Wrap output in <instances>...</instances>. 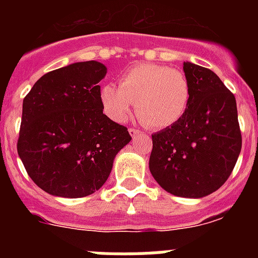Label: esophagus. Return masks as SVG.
<instances>
[{
	"label": "esophagus",
	"instance_id": "esophagus-1",
	"mask_svg": "<svg viewBox=\"0 0 258 258\" xmlns=\"http://www.w3.org/2000/svg\"><path fill=\"white\" fill-rule=\"evenodd\" d=\"M129 134L134 138V137H138L140 134H142V132L138 131V129H134V127H131V129H129Z\"/></svg>",
	"mask_w": 258,
	"mask_h": 258
}]
</instances>
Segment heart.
I'll list each match as a JSON object with an SVG mask.
<instances>
[{
  "label": "heart",
  "instance_id": "1",
  "mask_svg": "<svg viewBox=\"0 0 258 258\" xmlns=\"http://www.w3.org/2000/svg\"><path fill=\"white\" fill-rule=\"evenodd\" d=\"M190 97V84L182 71L155 63L129 68L120 86L109 83L101 90L102 106L111 120L126 121L136 102L137 115L156 129L178 122L187 111Z\"/></svg>",
  "mask_w": 258,
  "mask_h": 258
}]
</instances>
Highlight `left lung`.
<instances>
[{"label":"left lung","instance_id":"obj_1","mask_svg":"<svg viewBox=\"0 0 258 258\" xmlns=\"http://www.w3.org/2000/svg\"><path fill=\"white\" fill-rule=\"evenodd\" d=\"M190 84L187 111L152 134L150 172L166 192L199 199L231 174L241 150L235 97L213 71L184 61Z\"/></svg>","mask_w":258,"mask_h":258}]
</instances>
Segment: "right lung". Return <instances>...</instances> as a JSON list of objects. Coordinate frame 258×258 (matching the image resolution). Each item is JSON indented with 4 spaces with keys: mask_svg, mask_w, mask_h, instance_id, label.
<instances>
[{
    "mask_svg": "<svg viewBox=\"0 0 258 258\" xmlns=\"http://www.w3.org/2000/svg\"><path fill=\"white\" fill-rule=\"evenodd\" d=\"M107 67L77 61L38 79L23 101L18 154L32 181L59 198H84L106 183L132 137L103 113Z\"/></svg>",
    "mask_w": 258,
    "mask_h": 258,
    "instance_id": "obj_1",
    "label": "right lung"
}]
</instances>
